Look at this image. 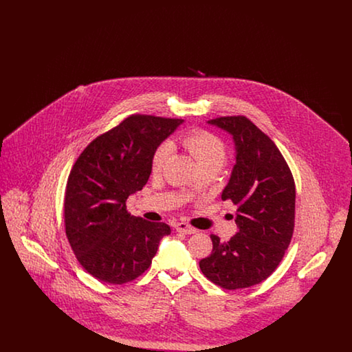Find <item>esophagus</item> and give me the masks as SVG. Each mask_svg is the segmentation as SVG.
Wrapping results in <instances>:
<instances>
[{
  "instance_id": "1",
  "label": "esophagus",
  "mask_w": 352,
  "mask_h": 352,
  "mask_svg": "<svg viewBox=\"0 0 352 352\" xmlns=\"http://www.w3.org/2000/svg\"><path fill=\"white\" fill-rule=\"evenodd\" d=\"M175 230H177L178 232H182V234H197V230L192 228L191 226L186 224V223H177V224H175Z\"/></svg>"
}]
</instances>
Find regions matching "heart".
<instances>
[{
	"mask_svg": "<svg viewBox=\"0 0 352 352\" xmlns=\"http://www.w3.org/2000/svg\"><path fill=\"white\" fill-rule=\"evenodd\" d=\"M181 142L194 158L198 168H220L226 162V146L214 134L204 131H192L182 135ZM170 153L171 146L168 144H162L154 151L151 157L153 173H160L162 170Z\"/></svg>",
	"mask_w": 352,
	"mask_h": 352,
	"instance_id": "b5f03b06",
	"label": "heart"
}]
</instances>
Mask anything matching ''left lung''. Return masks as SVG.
<instances>
[{"label": "left lung", "instance_id": "1", "mask_svg": "<svg viewBox=\"0 0 352 352\" xmlns=\"http://www.w3.org/2000/svg\"><path fill=\"white\" fill-rule=\"evenodd\" d=\"M232 137L234 165L223 201L237 207L239 232L228 241L211 234L212 252L199 261L203 274L224 289L260 284L284 257L294 230L296 186L283 154L244 116L207 121Z\"/></svg>", "mask_w": 352, "mask_h": 352}]
</instances>
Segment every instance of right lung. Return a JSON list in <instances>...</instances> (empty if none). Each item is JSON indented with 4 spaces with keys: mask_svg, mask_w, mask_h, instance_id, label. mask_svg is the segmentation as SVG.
I'll return each instance as SVG.
<instances>
[{
    "mask_svg": "<svg viewBox=\"0 0 352 352\" xmlns=\"http://www.w3.org/2000/svg\"><path fill=\"white\" fill-rule=\"evenodd\" d=\"M184 124L181 118L133 115L95 138L68 175L65 223L78 261L102 283L133 281L151 267L165 223L131 217L129 195L142 190L154 151Z\"/></svg>",
    "mask_w": 352,
    "mask_h": 352,
    "instance_id": "right-lung-1",
    "label": "right lung"
}]
</instances>
